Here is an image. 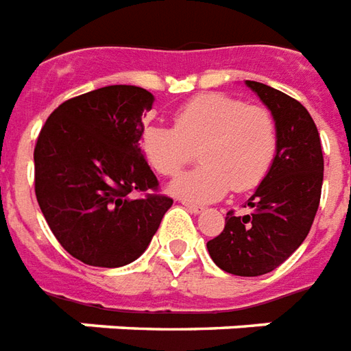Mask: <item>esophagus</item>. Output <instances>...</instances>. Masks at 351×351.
Wrapping results in <instances>:
<instances>
[{"label": "esophagus", "instance_id": "esophagus-1", "mask_svg": "<svg viewBox=\"0 0 351 351\" xmlns=\"http://www.w3.org/2000/svg\"><path fill=\"white\" fill-rule=\"evenodd\" d=\"M183 206H185L191 213H202V211H204V207L196 206V204H191V202H183Z\"/></svg>", "mask_w": 351, "mask_h": 351}]
</instances>
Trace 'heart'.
<instances>
[{
    "mask_svg": "<svg viewBox=\"0 0 351 351\" xmlns=\"http://www.w3.org/2000/svg\"><path fill=\"white\" fill-rule=\"evenodd\" d=\"M140 147L160 176H176L198 149L202 165L179 176L170 193L207 204L230 189L252 191L267 178L278 153V123L265 106L232 95L204 93L173 114V127L145 125Z\"/></svg>",
    "mask_w": 351,
    "mask_h": 351,
    "instance_id": "b5f03b06",
    "label": "heart"
}]
</instances>
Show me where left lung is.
<instances>
[{"label":"left lung","instance_id":"obj_1","mask_svg":"<svg viewBox=\"0 0 351 351\" xmlns=\"http://www.w3.org/2000/svg\"><path fill=\"white\" fill-rule=\"evenodd\" d=\"M278 123V153L267 178L250 196V213L228 211L224 230L207 241L213 262L226 273L258 277L299 249L311 232L324 183V155L314 119L290 95L245 82Z\"/></svg>","mask_w":351,"mask_h":351}]
</instances>
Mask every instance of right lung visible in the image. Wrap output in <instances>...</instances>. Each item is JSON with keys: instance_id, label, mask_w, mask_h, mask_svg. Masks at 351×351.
Returning <instances> with one entry per match:
<instances>
[{"instance_id": "add662e5", "label": "right lung", "mask_w": 351, "mask_h": 351, "mask_svg": "<svg viewBox=\"0 0 351 351\" xmlns=\"http://www.w3.org/2000/svg\"><path fill=\"white\" fill-rule=\"evenodd\" d=\"M153 101L144 88L106 86L60 104L40 129L35 196L61 247L88 265L134 262L173 204L140 149Z\"/></svg>"}]
</instances>
